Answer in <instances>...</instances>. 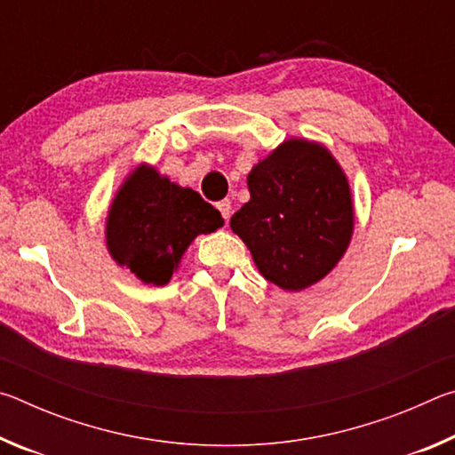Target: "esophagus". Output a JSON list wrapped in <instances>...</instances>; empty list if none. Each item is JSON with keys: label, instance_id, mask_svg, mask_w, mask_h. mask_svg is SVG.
<instances>
[{"label": "esophagus", "instance_id": "1", "mask_svg": "<svg viewBox=\"0 0 455 455\" xmlns=\"http://www.w3.org/2000/svg\"><path fill=\"white\" fill-rule=\"evenodd\" d=\"M217 209L220 211L222 219H225L228 222L230 219V211H233V206H230V200H220V203H217Z\"/></svg>", "mask_w": 455, "mask_h": 455}]
</instances>
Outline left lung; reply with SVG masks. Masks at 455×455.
I'll use <instances>...</instances> for the list:
<instances>
[{"mask_svg": "<svg viewBox=\"0 0 455 455\" xmlns=\"http://www.w3.org/2000/svg\"><path fill=\"white\" fill-rule=\"evenodd\" d=\"M251 200L230 219L259 273L303 291L333 271L351 243V187L327 146L289 138L246 176Z\"/></svg>", "mask_w": 455, "mask_h": 455, "instance_id": "left-lung-1", "label": "left lung"}]
</instances>
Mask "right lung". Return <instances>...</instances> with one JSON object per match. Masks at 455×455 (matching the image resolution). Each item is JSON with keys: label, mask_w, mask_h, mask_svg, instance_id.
<instances>
[{"label": "right lung", "mask_w": 455, "mask_h": 455, "mask_svg": "<svg viewBox=\"0 0 455 455\" xmlns=\"http://www.w3.org/2000/svg\"><path fill=\"white\" fill-rule=\"evenodd\" d=\"M225 225L196 190L171 182L150 164H138L120 184L106 217V246L116 265L146 284L172 279L198 235Z\"/></svg>", "instance_id": "1"}]
</instances>
